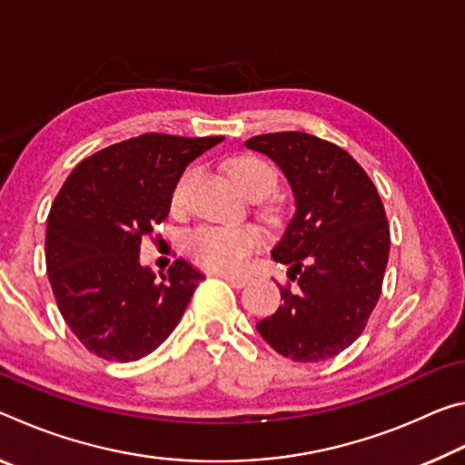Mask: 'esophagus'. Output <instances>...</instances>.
Here are the masks:
<instances>
[{"mask_svg":"<svg viewBox=\"0 0 465 465\" xmlns=\"http://www.w3.org/2000/svg\"><path fill=\"white\" fill-rule=\"evenodd\" d=\"M219 277H222L223 281L230 282V285L242 289L246 282L250 281V277H246V274H230V272H219Z\"/></svg>","mask_w":465,"mask_h":465,"instance_id":"esophagus-1","label":"esophagus"}]
</instances>
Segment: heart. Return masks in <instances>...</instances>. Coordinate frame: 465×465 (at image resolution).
<instances>
[{
    "instance_id": "b5f03b06",
    "label": "heart",
    "mask_w": 465,
    "mask_h": 465,
    "mask_svg": "<svg viewBox=\"0 0 465 465\" xmlns=\"http://www.w3.org/2000/svg\"><path fill=\"white\" fill-rule=\"evenodd\" d=\"M227 178L246 199L262 201L277 186V172L256 155H238L227 163ZM180 199V186L174 203ZM256 227H199L186 240V248L196 262L213 271H240L248 256L261 246Z\"/></svg>"
}]
</instances>
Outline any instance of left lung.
<instances>
[{"instance_id":"8db88e82","label":"left lung","mask_w":465,"mask_h":465,"mask_svg":"<svg viewBox=\"0 0 465 465\" xmlns=\"http://www.w3.org/2000/svg\"><path fill=\"white\" fill-rule=\"evenodd\" d=\"M289 180L295 215L272 248L295 287L256 330L299 363L332 359L351 346L381 293L390 227L377 188L352 157L308 133H266L246 141Z\"/></svg>"}]
</instances>
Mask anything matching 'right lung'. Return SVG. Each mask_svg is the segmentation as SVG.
Returning <instances> with one entry per match:
<instances>
[{"label":"right lung","mask_w":465,"mask_h":465,"mask_svg":"<svg viewBox=\"0 0 465 465\" xmlns=\"http://www.w3.org/2000/svg\"><path fill=\"white\" fill-rule=\"evenodd\" d=\"M223 137L145 133L77 163L46 219V272L63 320L94 355L129 363L155 351L204 274L183 258L162 281L141 240L170 213L188 163Z\"/></svg>","instance_id":"right-lung-1"}]
</instances>
